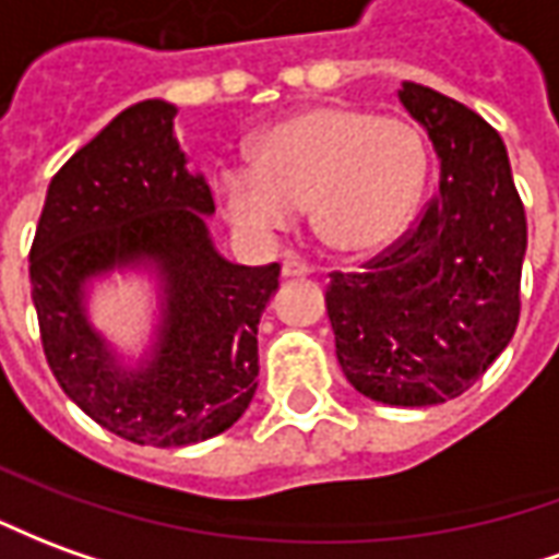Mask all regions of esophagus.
<instances>
[{
  "mask_svg": "<svg viewBox=\"0 0 559 559\" xmlns=\"http://www.w3.org/2000/svg\"><path fill=\"white\" fill-rule=\"evenodd\" d=\"M281 275L284 278H306V275H311V266H308L306 260H299V257H287L281 263Z\"/></svg>",
  "mask_w": 559,
  "mask_h": 559,
  "instance_id": "esophagus-1",
  "label": "esophagus"
}]
</instances>
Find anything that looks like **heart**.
Instances as JSON below:
<instances>
[{
    "label": "heart",
    "mask_w": 559,
    "mask_h": 559,
    "mask_svg": "<svg viewBox=\"0 0 559 559\" xmlns=\"http://www.w3.org/2000/svg\"><path fill=\"white\" fill-rule=\"evenodd\" d=\"M427 169V139L415 123L320 105L263 132L253 166L221 169L217 193L226 217L245 233L275 236L311 205L330 248L369 253L412 224Z\"/></svg>",
    "instance_id": "obj_1"
}]
</instances>
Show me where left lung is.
Masks as SVG:
<instances>
[{"instance_id":"8db88e82","label":"left lung","mask_w":559,"mask_h":559,"mask_svg":"<svg viewBox=\"0 0 559 559\" xmlns=\"http://www.w3.org/2000/svg\"><path fill=\"white\" fill-rule=\"evenodd\" d=\"M400 103L432 142L439 190L390 248L357 272H330L323 296L354 390L420 408L469 390L511 342L526 214L484 117L412 81Z\"/></svg>"}]
</instances>
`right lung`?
Wrapping results in <instances>:
<instances>
[{"mask_svg":"<svg viewBox=\"0 0 559 559\" xmlns=\"http://www.w3.org/2000/svg\"><path fill=\"white\" fill-rule=\"evenodd\" d=\"M175 105H132L69 159L48 187L29 248L41 347L66 396L132 444L181 448L229 429L257 393V326L281 266H236L214 251L205 178L171 135ZM154 259L167 281L155 360L117 370L88 330L80 284Z\"/></svg>","mask_w":559,"mask_h":559,"instance_id":"obj_1","label":"right lung"}]
</instances>
